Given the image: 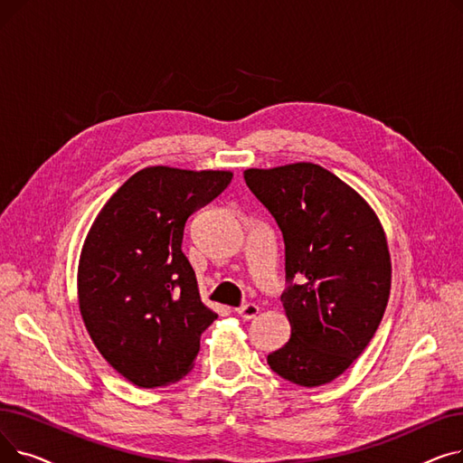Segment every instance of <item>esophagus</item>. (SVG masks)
Here are the masks:
<instances>
[{
	"mask_svg": "<svg viewBox=\"0 0 463 463\" xmlns=\"http://www.w3.org/2000/svg\"><path fill=\"white\" fill-rule=\"evenodd\" d=\"M241 319H246V321H250V319H253V317H257V313H259V306L257 304H244V306H240V307H236L234 309Z\"/></svg>",
	"mask_w": 463,
	"mask_h": 463,
	"instance_id": "34e87169",
	"label": "esophagus"
}]
</instances>
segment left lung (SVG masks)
Instances as JSON below:
<instances>
[{"label":"left lung","mask_w":463,"mask_h":463,"mask_svg":"<svg viewBox=\"0 0 463 463\" xmlns=\"http://www.w3.org/2000/svg\"><path fill=\"white\" fill-rule=\"evenodd\" d=\"M285 241L288 342L269 366L300 386L342 375L368 347L391 297L392 264L373 208L315 163L244 170Z\"/></svg>","instance_id":"obj_1"}]
</instances>
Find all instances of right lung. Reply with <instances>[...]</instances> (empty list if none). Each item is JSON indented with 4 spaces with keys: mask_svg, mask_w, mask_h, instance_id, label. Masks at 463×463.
Here are the masks:
<instances>
[{
    "mask_svg": "<svg viewBox=\"0 0 463 463\" xmlns=\"http://www.w3.org/2000/svg\"><path fill=\"white\" fill-rule=\"evenodd\" d=\"M231 170L146 166L97 213L79 260V307L93 345L140 388L193 368L217 319L182 251L187 217L213 201Z\"/></svg>",
    "mask_w": 463,
    "mask_h": 463,
    "instance_id": "obj_1",
    "label": "right lung"
}]
</instances>
